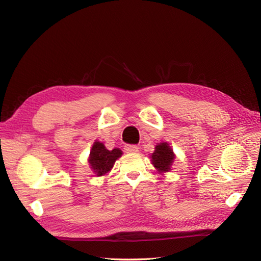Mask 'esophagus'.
I'll return each instance as SVG.
<instances>
[{
  "mask_svg": "<svg viewBox=\"0 0 261 261\" xmlns=\"http://www.w3.org/2000/svg\"><path fill=\"white\" fill-rule=\"evenodd\" d=\"M138 149L139 148L137 146H135V145H126L124 147V150L127 153H135V152L138 151Z\"/></svg>",
  "mask_w": 261,
  "mask_h": 261,
  "instance_id": "34e87169",
  "label": "esophagus"
}]
</instances>
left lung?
I'll return each instance as SVG.
<instances>
[{"label": "left lung", "mask_w": 261, "mask_h": 261, "mask_svg": "<svg viewBox=\"0 0 261 261\" xmlns=\"http://www.w3.org/2000/svg\"><path fill=\"white\" fill-rule=\"evenodd\" d=\"M154 169L159 174L170 172L172 170V164L175 159V153L173 152V149L167 141H162L160 144H156L154 147V151L150 155Z\"/></svg>", "instance_id": "1"}]
</instances>
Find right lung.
<instances>
[{"label": "right lung", "mask_w": 261, "mask_h": 261, "mask_svg": "<svg viewBox=\"0 0 261 261\" xmlns=\"http://www.w3.org/2000/svg\"><path fill=\"white\" fill-rule=\"evenodd\" d=\"M122 154L121 149L114 148L113 150H108L103 143L96 140L91 147L88 162L96 176H103L112 170L115 161Z\"/></svg>", "instance_id": "right-lung-1"}]
</instances>
